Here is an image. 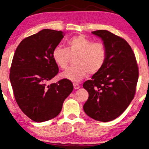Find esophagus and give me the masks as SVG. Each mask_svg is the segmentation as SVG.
Instances as JSON below:
<instances>
[{
  "instance_id": "34e87169",
  "label": "esophagus",
  "mask_w": 149,
  "mask_h": 149,
  "mask_svg": "<svg viewBox=\"0 0 149 149\" xmlns=\"http://www.w3.org/2000/svg\"><path fill=\"white\" fill-rule=\"evenodd\" d=\"M74 88L75 90H77V89H79L80 88V85L78 83H74Z\"/></svg>"
}]
</instances>
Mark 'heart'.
Listing matches in <instances>:
<instances>
[{
  "label": "heart",
  "mask_w": 149,
  "mask_h": 149,
  "mask_svg": "<svg viewBox=\"0 0 149 149\" xmlns=\"http://www.w3.org/2000/svg\"><path fill=\"white\" fill-rule=\"evenodd\" d=\"M66 45V49L57 47L53 52L54 61L62 70L66 69L72 58H75V66L62 73L63 79L79 82L88 74H97L104 66L106 50L102 42H93L83 35H79L69 39Z\"/></svg>",
  "instance_id": "heart-1"
}]
</instances>
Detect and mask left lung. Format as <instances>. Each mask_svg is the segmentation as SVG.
<instances>
[{
  "mask_svg": "<svg viewBox=\"0 0 149 149\" xmlns=\"http://www.w3.org/2000/svg\"><path fill=\"white\" fill-rule=\"evenodd\" d=\"M100 38L106 50L102 70L83 83L88 98L83 105L88 117L101 122L120 116L133 100L139 71L136 56L125 40L105 30L92 32Z\"/></svg>",
  "mask_w": 149,
  "mask_h": 149,
  "instance_id": "left-lung-1",
  "label": "left lung"
}]
</instances>
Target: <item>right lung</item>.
Listing matches in <instances>:
<instances>
[{
	"label": "right lung",
	"mask_w": 149,
	"mask_h": 149,
	"mask_svg": "<svg viewBox=\"0 0 149 149\" xmlns=\"http://www.w3.org/2000/svg\"><path fill=\"white\" fill-rule=\"evenodd\" d=\"M64 36L61 31L44 29L23 40L13 55L10 80L15 99L21 111L38 123L56 117L74 89L66 79L47 85L58 72L53 52Z\"/></svg>",
	"instance_id": "obj_1"
}]
</instances>
